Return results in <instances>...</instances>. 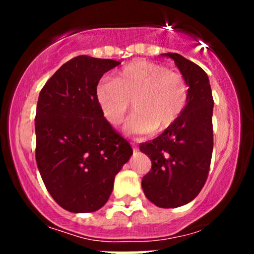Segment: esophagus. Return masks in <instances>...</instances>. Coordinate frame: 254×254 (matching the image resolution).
Listing matches in <instances>:
<instances>
[{"label": "esophagus", "instance_id": "esophagus-1", "mask_svg": "<svg viewBox=\"0 0 254 254\" xmlns=\"http://www.w3.org/2000/svg\"><path fill=\"white\" fill-rule=\"evenodd\" d=\"M132 149H133V151H137L138 150V147H137L135 143H132Z\"/></svg>", "mask_w": 254, "mask_h": 254}]
</instances>
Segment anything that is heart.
Wrapping results in <instances>:
<instances>
[{"label":"heart","mask_w":254,"mask_h":254,"mask_svg":"<svg viewBox=\"0 0 254 254\" xmlns=\"http://www.w3.org/2000/svg\"><path fill=\"white\" fill-rule=\"evenodd\" d=\"M99 106L110 124L117 127L129 112L125 124L133 135L161 133L180 117L189 101V84L179 71L150 61L127 64L115 78L106 77L97 89Z\"/></svg>","instance_id":"obj_1"}]
</instances>
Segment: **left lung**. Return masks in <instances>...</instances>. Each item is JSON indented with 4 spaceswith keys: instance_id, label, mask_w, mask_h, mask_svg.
I'll use <instances>...</instances> for the list:
<instances>
[{
    "instance_id": "1",
    "label": "left lung",
    "mask_w": 254,
    "mask_h": 254,
    "mask_svg": "<svg viewBox=\"0 0 254 254\" xmlns=\"http://www.w3.org/2000/svg\"><path fill=\"white\" fill-rule=\"evenodd\" d=\"M189 84V101L176 123L153 141L139 144L151 168L142 179L145 197L160 208H178L198 196L210 168L212 99L206 72L179 54L168 52Z\"/></svg>"
}]
</instances>
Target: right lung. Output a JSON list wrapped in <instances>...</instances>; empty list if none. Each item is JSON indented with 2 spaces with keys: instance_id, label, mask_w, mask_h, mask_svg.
Instances as JSON below:
<instances>
[{
  "instance_id": "obj_1",
  "label": "right lung",
  "mask_w": 254,
  "mask_h": 254,
  "mask_svg": "<svg viewBox=\"0 0 254 254\" xmlns=\"http://www.w3.org/2000/svg\"><path fill=\"white\" fill-rule=\"evenodd\" d=\"M121 62L77 56L40 90L36 113V160L49 193L71 212L97 211L115 177L132 155L129 142L99 106L97 86Z\"/></svg>"
}]
</instances>
